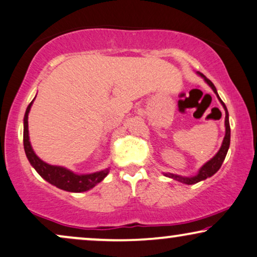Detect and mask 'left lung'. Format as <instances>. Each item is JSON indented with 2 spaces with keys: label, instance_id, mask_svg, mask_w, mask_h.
<instances>
[{
  "label": "left lung",
  "instance_id": "obj_1",
  "mask_svg": "<svg viewBox=\"0 0 257 257\" xmlns=\"http://www.w3.org/2000/svg\"><path fill=\"white\" fill-rule=\"evenodd\" d=\"M199 75L203 76L205 81L208 82L209 86L212 88V91L216 93V95H217V98L219 99V101H221V104L223 105V107H224V109H225V137H224V139H223L222 146H221V149H219V151L217 152V155H216L212 159H210L206 164L203 165L202 169L199 170L198 175H196L195 177H181V176L172 175V173H165V176H168V177L173 178V179H176V181H179L182 183H185V184H195V183L204 181V179H206L208 177H211L212 175H215V173L219 170V168L222 166V163H223V161H224L226 152H228V150H229V145H230V125H229V113H228V109H226V106L224 105V102L222 101L221 98L218 96L217 91H216V87L214 86V84H212V82L210 81L208 78H205L204 75L201 74V73H199Z\"/></svg>",
  "mask_w": 257,
  "mask_h": 257
}]
</instances>
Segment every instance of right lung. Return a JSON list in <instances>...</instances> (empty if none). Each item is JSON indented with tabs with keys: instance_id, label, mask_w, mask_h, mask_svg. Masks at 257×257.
I'll return each instance as SVG.
<instances>
[{
	"instance_id": "add662e5",
	"label": "right lung",
	"mask_w": 257,
	"mask_h": 257,
	"mask_svg": "<svg viewBox=\"0 0 257 257\" xmlns=\"http://www.w3.org/2000/svg\"><path fill=\"white\" fill-rule=\"evenodd\" d=\"M33 101L27 107L25 114V126H23V146H25V152L27 158L31 164L34 166V169L39 172V175L46 181L55 185L56 188L66 190V191L71 192H82L87 191L92 189L98 183L104 179L108 173V169L104 171L91 173V175H75L69 170L65 168H60V166H53L47 163L42 162L38 156L33 151L31 143H29L28 136V113L31 109Z\"/></svg>"
}]
</instances>
